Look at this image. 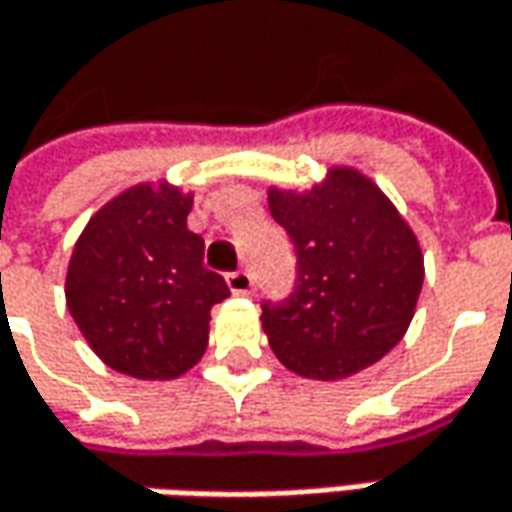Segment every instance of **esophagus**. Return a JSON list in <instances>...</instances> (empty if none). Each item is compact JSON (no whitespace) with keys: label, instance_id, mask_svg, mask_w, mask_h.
I'll return each instance as SVG.
<instances>
[{"label":"esophagus","instance_id":"esophagus-1","mask_svg":"<svg viewBox=\"0 0 512 512\" xmlns=\"http://www.w3.org/2000/svg\"><path fill=\"white\" fill-rule=\"evenodd\" d=\"M227 287L230 293H250L253 290V276L245 273V270H236V273H227Z\"/></svg>","mask_w":512,"mask_h":512}]
</instances>
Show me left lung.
<instances>
[{
    "label": "left lung",
    "mask_w": 512,
    "mask_h": 512,
    "mask_svg": "<svg viewBox=\"0 0 512 512\" xmlns=\"http://www.w3.org/2000/svg\"><path fill=\"white\" fill-rule=\"evenodd\" d=\"M270 216L296 250V290L262 305V327L287 370L336 382L402 342L424 282L413 227L362 170H327L310 190H267Z\"/></svg>",
    "instance_id": "1"
}]
</instances>
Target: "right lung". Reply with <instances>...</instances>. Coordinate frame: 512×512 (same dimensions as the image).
<instances>
[{"mask_svg": "<svg viewBox=\"0 0 512 512\" xmlns=\"http://www.w3.org/2000/svg\"><path fill=\"white\" fill-rule=\"evenodd\" d=\"M193 193L139 182L99 207L76 239L65 299L102 362L145 382L179 379L205 356L210 307L230 296L187 230Z\"/></svg>", "mask_w": 512, "mask_h": 512, "instance_id": "right-lung-1", "label": "right lung"}]
</instances>
